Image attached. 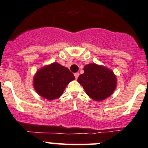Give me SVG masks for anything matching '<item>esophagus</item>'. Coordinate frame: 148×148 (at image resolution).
I'll return each instance as SVG.
<instances>
[{"mask_svg": "<svg viewBox=\"0 0 148 148\" xmlns=\"http://www.w3.org/2000/svg\"><path fill=\"white\" fill-rule=\"evenodd\" d=\"M79 73H75L74 74V75H75V79H77V77H79Z\"/></svg>", "mask_w": 148, "mask_h": 148, "instance_id": "esophagus-1", "label": "esophagus"}]
</instances>
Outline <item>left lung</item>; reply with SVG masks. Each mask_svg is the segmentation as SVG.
Masks as SVG:
<instances>
[{
    "label": "left lung",
    "mask_w": 148,
    "mask_h": 148,
    "mask_svg": "<svg viewBox=\"0 0 148 148\" xmlns=\"http://www.w3.org/2000/svg\"><path fill=\"white\" fill-rule=\"evenodd\" d=\"M84 71L77 81L89 97L100 101L112 95L117 86V78L111 70L96 64H89L84 66Z\"/></svg>",
    "instance_id": "1"
}]
</instances>
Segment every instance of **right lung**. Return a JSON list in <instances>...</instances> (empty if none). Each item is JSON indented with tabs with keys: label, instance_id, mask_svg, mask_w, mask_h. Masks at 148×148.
<instances>
[{
	"label": "right lung",
	"instance_id": "add662e5",
	"mask_svg": "<svg viewBox=\"0 0 148 148\" xmlns=\"http://www.w3.org/2000/svg\"><path fill=\"white\" fill-rule=\"evenodd\" d=\"M74 75L67 68L54 62L38 70L34 77V87L40 96L54 100L62 95Z\"/></svg>",
	"mask_w": 148,
	"mask_h": 148
}]
</instances>
